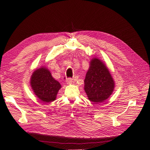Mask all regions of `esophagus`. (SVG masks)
<instances>
[{
    "mask_svg": "<svg viewBox=\"0 0 150 150\" xmlns=\"http://www.w3.org/2000/svg\"><path fill=\"white\" fill-rule=\"evenodd\" d=\"M66 82L67 84H71L72 83V79L71 78H67L66 80Z\"/></svg>",
    "mask_w": 150,
    "mask_h": 150,
    "instance_id": "1",
    "label": "esophagus"
}]
</instances>
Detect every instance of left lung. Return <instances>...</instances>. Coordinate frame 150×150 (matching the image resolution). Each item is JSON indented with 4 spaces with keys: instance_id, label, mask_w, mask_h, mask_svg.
I'll use <instances>...</instances> for the list:
<instances>
[{
    "instance_id": "obj_1",
    "label": "left lung",
    "mask_w": 150,
    "mask_h": 150,
    "mask_svg": "<svg viewBox=\"0 0 150 150\" xmlns=\"http://www.w3.org/2000/svg\"><path fill=\"white\" fill-rule=\"evenodd\" d=\"M115 86V81L105 63L93 57L84 79V89L89 100L95 104L103 103L112 94Z\"/></svg>"
}]
</instances>
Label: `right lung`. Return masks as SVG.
<instances>
[{
    "label": "right lung",
    "mask_w": 150,
    "mask_h": 150,
    "mask_svg": "<svg viewBox=\"0 0 150 150\" xmlns=\"http://www.w3.org/2000/svg\"><path fill=\"white\" fill-rule=\"evenodd\" d=\"M30 84L35 96L45 103L55 101L61 88V84L54 79L50 71L44 66L33 72Z\"/></svg>",
    "instance_id": "obj_1"
}]
</instances>
